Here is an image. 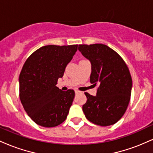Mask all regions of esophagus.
I'll use <instances>...</instances> for the list:
<instances>
[{"label":"esophagus","mask_w":153,"mask_h":153,"mask_svg":"<svg viewBox=\"0 0 153 153\" xmlns=\"http://www.w3.org/2000/svg\"><path fill=\"white\" fill-rule=\"evenodd\" d=\"M75 94H80V91H77V90H75Z\"/></svg>","instance_id":"obj_1"}]
</instances>
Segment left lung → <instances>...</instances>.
<instances>
[{"instance_id": "8db88e82", "label": "left lung", "mask_w": 153, "mask_h": 153, "mask_svg": "<svg viewBox=\"0 0 153 153\" xmlns=\"http://www.w3.org/2000/svg\"><path fill=\"white\" fill-rule=\"evenodd\" d=\"M78 50L91 64L90 81L99 85L96 96L85 93L82 111L88 120L106 127L117 123L129 105L132 80L127 65L114 50L103 44L80 45Z\"/></svg>"}]
</instances>
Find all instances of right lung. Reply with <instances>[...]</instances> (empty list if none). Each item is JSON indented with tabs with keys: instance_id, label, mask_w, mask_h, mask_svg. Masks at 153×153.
<instances>
[{
	"instance_id": "1",
	"label": "right lung",
	"mask_w": 153,
	"mask_h": 153,
	"mask_svg": "<svg viewBox=\"0 0 153 153\" xmlns=\"http://www.w3.org/2000/svg\"><path fill=\"white\" fill-rule=\"evenodd\" d=\"M77 50V45H47L24 63L19 75V96L24 110L38 125L53 127L66 119L75 92L62 91L56 85Z\"/></svg>"
}]
</instances>
